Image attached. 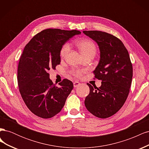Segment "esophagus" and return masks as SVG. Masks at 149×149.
Segmentation results:
<instances>
[{
  "instance_id": "34e87169",
  "label": "esophagus",
  "mask_w": 149,
  "mask_h": 149,
  "mask_svg": "<svg viewBox=\"0 0 149 149\" xmlns=\"http://www.w3.org/2000/svg\"><path fill=\"white\" fill-rule=\"evenodd\" d=\"M81 84L78 82V81H74V83H73V86L74 87V88H77V87H78Z\"/></svg>"
}]
</instances>
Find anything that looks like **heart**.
Listing matches in <instances>:
<instances>
[{
  "instance_id": "1",
  "label": "heart",
  "mask_w": 149,
  "mask_h": 149,
  "mask_svg": "<svg viewBox=\"0 0 149 149\" xmlns=\"http://www.w3.org/2000/svg\"><path fill=\"white\" fill-rule=\"evenodd\" d=\"M76 46L78 47L81 53L84 57L92 55L94 56L96 52V48L94 43L88 39L79 40L76 42ZM70 45L68 43H65L63 45L60 50V56L61 58H64L67 55L70 50ZM86 71L85 70H75L72 71L73 74L78 78L81 77L83 74Z\"/></svg>"
}]
</instances>
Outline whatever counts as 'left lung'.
Masks as SVG:
<instances>
[{"label":"left lung","mask_w":149,"mask_h":149,"mask_svg":"<svg viewBox=\"0 0 149 149\" xmlns=\"http://www.w3.org/2000/svg\"><path fill=\"white\" fill-rule=\"evenodd\" d=\"M96 42L100 61L94 71L95 78L102 80L100 88L87 83L89 94L84 101L86 109L97 118L114 115L125 102L132 79V65L124 45L114 35L101 31H83Z\"/></svg>","instance_id":"obj_1"}]
</instances>
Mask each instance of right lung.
Returning <instances> with one entry per match:
<instances>
[{"instance_id":"right-lung-1","label":"right lung","mask_w":149,"mask_h":149,"mask_svg":"<svg viewBox=\"0 0 149 149\" xmlns=\"http://www.w3.org/2000/svg\"><path fill=\"white\" fill-rule=\"evenodd\" d=\"M78 30L49 29L42 31L26 44L18 66L19 91L26 106L40 118H51L61 111L73 88L65 79L58 87L49 79L48 71L61 61L60 50Z\"/></svg>"}]
</instances>
